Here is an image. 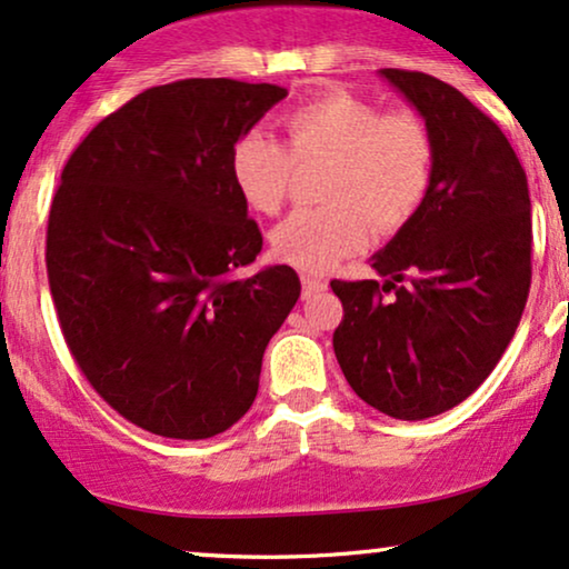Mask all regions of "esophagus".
<instances>
[{
    "mask_svg": "<svg viewBox=\"0 0 569 569\" xmlns=\"http://www.w3.org/2000/svg\"><path fill=\"white\" fill-rule=\"evenodd\" d=\"M328 289V280L326 278H318V276H301V297L309 299L315 297V293L326 291Z\"/></svg>",
    "mask_w": 569,
    "mask_h": 569,
    "instance_id": "esophagus-1",
    "label": "esophagus"
}]
</instances>
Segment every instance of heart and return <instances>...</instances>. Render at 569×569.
Returning a JSON list of instances; mask_svg holds the SVG:
<instances>
[{"label": "heart", "mask_w": 569, "mask_h": 569, "mask_svg": "<svg viewBox=\"0 0 569 569\" xmlns=\"http://www.w3.org/2000/svg\"><path fill=\"white\" fill-rule=\"evenodd\" d=\"M286 143L243 133L231 149V181L249 210L276 214L297 168H326L322 207L291 212L270 233L272 254L305 272H326L393 236L426 204L436 141L415 110H383L349 91H328L283 118Z\"/></svg>", "instance_id": "heart-1"}]
</instances>
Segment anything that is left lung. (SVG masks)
Here are the masks:
<instances>
[{"instance_id": "1", "label": "left lung", "mask_w": 569, "mask_h": 569, "mask_svg": "<svg viewBox=\"0 0 569 569\" xmlns=\"http://www.w3.org/2000/svg\"><path fill=\"white\" fill-rule=\"evenodd\" d=\"M380 76L433 133V186L372 257L383 286L330 280L343 305L333 349L359 399L426 420L470 397L520 326L533 276L528 178L501 128L455 86L417 70Z\"/></svg>"}]
</instances>
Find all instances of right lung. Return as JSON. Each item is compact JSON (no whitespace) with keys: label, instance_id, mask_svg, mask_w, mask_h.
I'll use <instances>...</instances> for the list:
<instances>
[{"label":"right lung","instance_id":"1","mask_svg":"<svg viewBox=\"0 0 569 569\" xmlns=\"http://www.w3.org/2000/svg\"><path fill=\"white\" fill-rule=\"evenodd\" d=\"M286 93L233 78L154 86L62 168L47 276L64 343L93 391L154 436L197 441L239 422L299 299L289 264L233 278L262 233L231 149Z\"/></svg>","mask_w":569,"mask_h":569}]
</instances>
